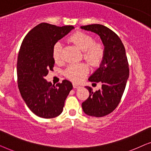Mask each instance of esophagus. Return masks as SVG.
<instances>
[{"instance_id": "1", "label": "esophagus", "mask_w": 151, "mask_h": 151, "mask_svg": "<svg viewBox=\"0 0 151 151\" xmlns=\"http://www.w3.org/2000/svg\"><path fill=\"white\" fill-rule=\"evenodd\" d=\"M73 86L74 88H80V86H79V85H78V84H76V83H73Z\"/></svg>"}]
</instances>
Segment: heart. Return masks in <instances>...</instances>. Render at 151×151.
I'll return each instance as SVG.
<instances>
[{
	"instance_id": "obj_1",
	"label": "heart",
	"mask_w": 151,
	"mask_h": 151,
	"mask_svg": "<svg viewBox=\"0 0 151 151\" xmlns=\"http://www.w3.org/2000/svg\"><path fill=\"white\" fill-rule=\"evenodd\" d=\"M70 42L83 51L84 59L92 65H98L104 58L105 48L102 42H95L91 35L83 32H77L69 38ZM62 55V44L57 42L53 47V57L59 61ZM88 67L86 64H72L65 72V76L72 81L80 82L86 76Z\"/></svg>"
}]
</instances>
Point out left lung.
<instances>
[{"label": "left lung", "instance_id": "obj_1", "mask_svg": "<svg viewBox=\"0 0 151 151\" xmlns=\"http://www.w3.org/2000/svg\"><path fill=\"white\" fill-rule=\"evenodd\" d=\"M80 28L98 34L105 48L100 67L88 78L90 82H102V88L93 92L91 88L86 86L89 96L82 104L86 115L103 117L116 109L124 91L129 76L125 48L119 36L102 24H88Z\"/></svg>", "mask_w": 151, "mask_h": 151}]
</instances>
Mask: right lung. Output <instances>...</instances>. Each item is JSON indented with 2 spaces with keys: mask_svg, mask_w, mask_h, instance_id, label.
<instances>
[{
  "mask_svg": "<svg viewBox=\"0 0 151 151\" xmlns=\"http://www.w3.org/2000/svg\"><path fill=\"white\" fill-rule=\"evenodd\" d=\"M74 27H57L42 22L26 35L18 55V86L29 109L37 116L53 118L63 111L66 98L73 88L67 80L54 86L45 79L53 70V47Z\"/></svg>",
  "mask_w": 151,
  "mask_h": 151,
  "instance_id": "add662e5",
  "label": "right lung"
}]
</instances>
